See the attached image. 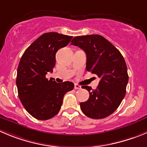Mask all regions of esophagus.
Here are the masks:
<instances>
[{
    "label": "esophagus",
    "mask_w": 147,
    "mask_h": 147,
    "mask_svg": "<svg viewBox=\"0 0 147 147\" xmlns=\"http://www.w3.org/2000/svg\"><path fill=\"white\" fill-rule=\"evenodd\" d=\"M81 88V86H79L78 84H75V89H80Z\"/></svg>",
    "instance_id": "34e87169"
}]
</instances>
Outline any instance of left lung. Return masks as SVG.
Returning <instances> with one entry per match:
<instances>
[{"mask_svg":"<svg viewBox=\"0 0 147 147\" xmlns=\"http://www.w3.org/2000/svg\"><path fill=\"white\" fill-rule=\"evenodd\" d=\"M71 45L86 52V69L101 78L94 90L88 86H82L90 96L87 101L80 103V109L90 118H105L118 108L125 96L128 75L123 55L99 35L77 36Z\"/></svg>","mask_w":147,"mask_h":147,"instance_id":"obj_1","label":"left lung"}]
</instances>
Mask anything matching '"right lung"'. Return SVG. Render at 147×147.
I'll return each instance as SVG.
<instances>
[{"label":"right lung","instance_id":"right-lung-1","mask_svg":"<svg viewBox=\"0 0 147 147\" xmlns=\"http://www.w3.org/2000/svg\"><path fill=\"white\" fill-rule=\"evenodd\" d=\"M72 38L57 32L44 33L26 49L20 59L16 80L18 95L27 112L38 120L57 115L64 94L74 88L72 82L57 83L46 77L56 65V53Z\"/></svg>","mask_w":147,"mask_h":147}]
</instances>
